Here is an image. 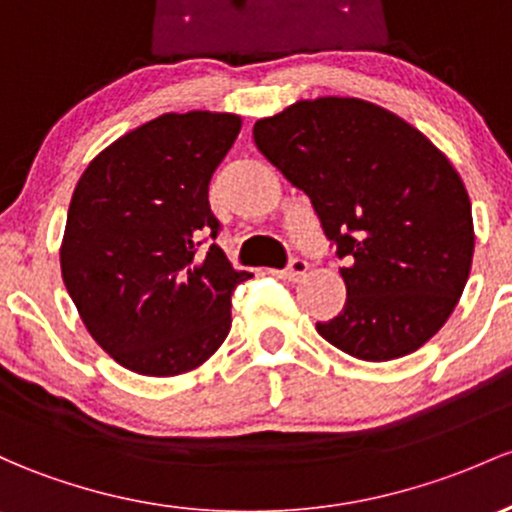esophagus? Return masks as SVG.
Returning a JSON list of instances; mask_svg holds the SVG:
<instances>
[{
    "instance_id": "esophagus-1",
    "label": "esophagus",
    "mask_w": 512,
    "mask_h": 512,
    "mask_svg": "<svg viewBox=\"0 0 512 512\" xmlns=\"http://www.w3.org/2000/svg\"><path fill=\"white\" fill-rule=\"evenodd\" d=\"M305 273H307V261H305V258L293 256L288 261V266H285L283 276L288 278V280H300L302 276H305Z\"/></svg>"
}]
</instances>
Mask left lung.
<instances>
[{
	"label": "left lung",
	"mask_w": 512,
	"mask_h": 512,
	"mask_svg": "<svg viewBox=\"0 0 512 512\" xmlns=\"http://www.w3.org/2000/svg\"><path fill=\"white\" fill-rule=\"evenodd\" d=\"M256 148L305 192L344 261V310L317 332L361 361L430 342L474 258L464 183L425 134L354 97L300 100L254 124Z\"/></svg>",
	"instance_id": "obj_1"
}]
</instances>
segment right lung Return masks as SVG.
Returning <instances> with one entry per match:
<instances>
[{
	"label": "right lung",
	"instance_id": "right-lung-1",
	"mask_svg": "<svg viewBox=\"0 0 512 512\" xmlns=\"http://www.w3.org/2000/svg\"><path fill=\"white\" fill-rule=\"evenodd\" d=\"M236 114H163L107 146L73 192L60 246L65 288L87 332L141 376L207 361L232 327L234 271L207 188L232 148Z\"/></svg>",
	"mask_w": 512,
	"mask_h": 512
}]
</instances>
